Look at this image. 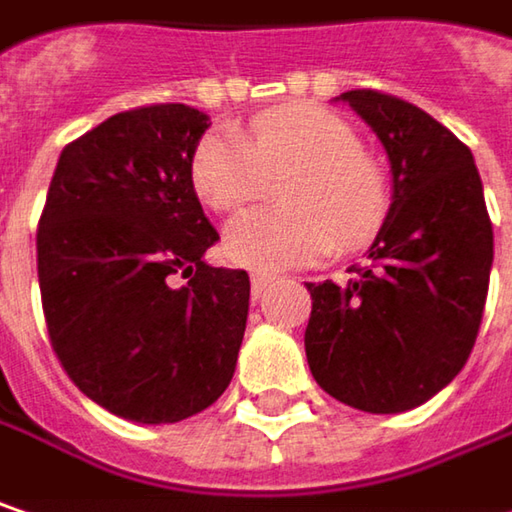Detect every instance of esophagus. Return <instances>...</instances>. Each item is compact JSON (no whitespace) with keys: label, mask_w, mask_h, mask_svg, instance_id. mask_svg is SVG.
<instances>
[{"label":"esophagus","mask_w":512,"mask_h":512,"mask_svg":"<svg viewBox=\"0 0 512 512\" xmlns=\"http://www.w3.org/2000/svg\"><path fill=\"white\" fill-rule=\"evenodd\" d=\"M269 286H272V275H260V272L252 275V295H255V298H260Z\"/></svg>","instance_id":"34e87169"}]
</instances>
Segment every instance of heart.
<instances>
[{
  "label": "heart",
  "instance_id": "b5f03b06",
  "mask_svg": "<svg viewBox=\"0 0 512 512\" xmlns=\"http://www.w3.org/2000/svg\"><path fill=\"white\" fill-rule=\"evenodd\" d=\"M278 182L284 205L252 208L226 226L223 252L231 263L275 272L313 263L336 243L356 249L388 214V176L353 124L316 104L260 112L246 136L217 127L196 141L191 182L202 202L234 211Z\"/></svg>",
  "mask_w": 512,
  "mask_h": 512
}]
</instances>
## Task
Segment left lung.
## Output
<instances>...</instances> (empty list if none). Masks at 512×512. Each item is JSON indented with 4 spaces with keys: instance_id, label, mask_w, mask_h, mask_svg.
I'll return each instance as SVG.
<instances>
[{
    "instance_id": "1",
    "label": "left lung",
    "mask_w": 512,
    "mask_h": 512,
    "mask_svg": "<svg viewBox=\"0 0 512 512\" xmlns=\"http://www.w3.org/2000/svg\"><path fill=\"white\" fill-rule=\"evenodd\" d=\"M382 141L394 194L347 284H307L304 350L339 403L400 414L423 406L466 365L493 266V223L464 141L420 106L374 89L339 95Z\"/></svg>"
}]
</instances>
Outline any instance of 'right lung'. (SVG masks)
Returning a JSON list of instances; mask_svg holds the SVG:
<instances>
[{
    "instance_id": "right-lung-1",
    "label": "right lung",
    "mask_w": 512,
    "mask_h": 512,
    "mask_svg": "<svg viewBox=\"0 0 512 512\" xmlns=\"http://www.w3.org/2000/svg\"><path fill=\"white\" fill-rule=\"evenodd\" d=\"M208 127L185 104L118 112L63 147L48 185L37 228L48 339L77 388L124 420L179 423L234 376L249 275L202 260L220 240L191 182Z\"/></svg>"
}]
</instances>
